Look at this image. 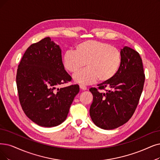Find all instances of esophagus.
I'll return each mask as SVG.
<instances>
[{
    "instance_id": "34e87169",
    "label": "esophagus",
    "mask_w": 160,
    "mask_h": 160,
    "mask_svg": "<svg viewBox=\"0 0 160 160\" xmlns=\"http://www.w3.org/2000/svg\"><path fill=\"white\" fill-rule=\"evenodd\" d=\"M79 87H80V88L81 89V90H83V91L87 90V87L85 86V85H79Z\"/></svg>"
}]
</instances>
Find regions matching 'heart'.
Returning <instances> with one entry per match:
<instances>
[{"instance_id": "b5f03b06", "label": "heart", "mask_w": 160, "mask_h": 160, "mask_svg": "<svg viewBox=\"0 0 160 160\" xmlns=\"http://www.w3.org/2000/svg\"><path fill=\"white\" fill-rule=\"evenodd\" d=\"M121 61L119 50L110 44L97 40H88L79 43L75 52L67 51L63 56V64L79 83L91 84L98 79L101 82L110 80L118 71Z\"/></svg>"}]
</instances>
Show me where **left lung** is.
I'll return each mask as SVG.
<instances>
[{"label": "left lung", "instance_id": "1", "mask_svg": "<svg viewBox=\"0 0 160 160\" xmlns=\"http://www.w3.org/2000/svg\"><path fill=\"white\" fill-rule=\"evenodd\" d=\"M121 61L117 73L110 80L91 88L93 95L90 116L101 129L111 130L128 121L135 112L145 80L142 59L128 47L121 50ZM110 88V90H107ZM107 92L102 93L99 91Z\"/></svg>", "mask_w": 160, "mask_h": 160}]
</instances>
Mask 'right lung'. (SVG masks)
Wrapping results in <instances>:
<instances>
[{"mask_svg": "<svg viewBox=\"0 0 160 160\" xmlns=\"http://www.w3.org/2000/svg\"><path fill=\"white\" fill-rule=\"evenodd\" d=\"M72 79L63 67L60 47L50 37L32 44L25 52L16 74L19 100L25 115L42 127L63 123L79 87H58Z\"/></svg>", "mask_w": 160, "mask_h": 160, "instance_id": "1", "label": "right lung"}]
</instances>
